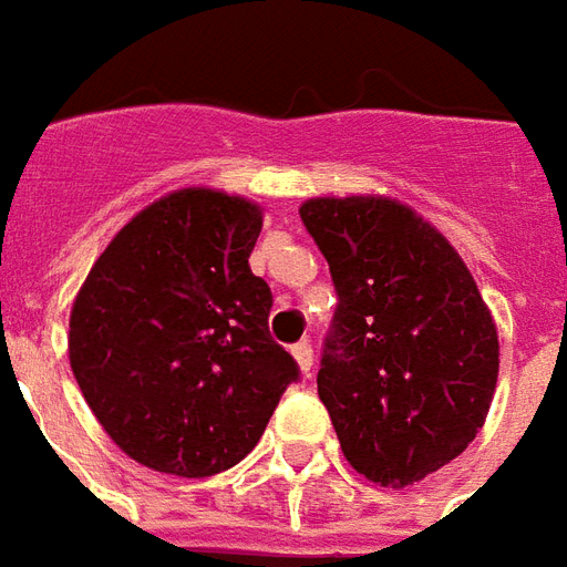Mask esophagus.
Listing matches in <instances>:
<instances>
[{"label": "esophagus", "mask_w": 567, "mask_h": 567, "mask_svg": "<svg viewBox=\"0 0 567 567\" xmlns=\"http://www.w3.org/2000/svg\"><path fill=\"white\" fill-rule=\"evenodd\" d=\"M291 354H295L297 367H300V372L303 375H312V363H316V354H312V346L309 342H297L295 348H291Z\"/></svg>", "instance_id": "34e87169"}]
</instances>
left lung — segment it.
Returning a JSON list of instances; mask_svg holds the SVG:
<instances>
[{
  "mask_svg": "<svg viewBox=\"0 0 567 567\" xmlns=\"http://www.w3.org/2000/svg\"><path fill=\"white\" fill-rule=\"evenodd\" d=\"M300 219L339 295L318 396L342 454L372 484H417L484 426L498 379L496 321L460 251L409 204L309 198Z\"/></svg>",
  "mask_w": 567,
  "mask_h": 567,
  "instance_id": "8db88e82",
  "label": "left lung"
}]
</instances>
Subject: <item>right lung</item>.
I'll use <instances>...</instances> for the list:
<instances>
[{
    "instance_id": "add662e5",
    "label": "right lung",
    "mask_w": 567,
    "mask_h": 567,
    "mask_svg": "<svg viewBox=\"0 0 567 567\" xmlns=\"http://www.w3.org/2000/svg\"><path fill=\"white\" fill-rule=\"evenodd\" d=\"M261 225L255 200L179 188L92 264L71 306V372L134 463L219 475L258 444L300 375L267 327L270 285L249 267Z\"/></svg>"
}]
</instances>
